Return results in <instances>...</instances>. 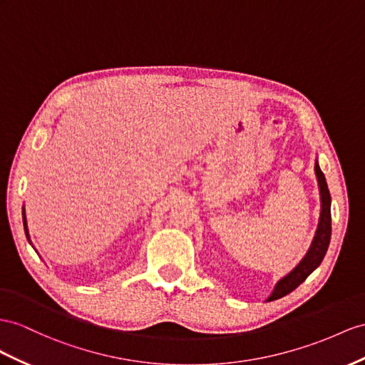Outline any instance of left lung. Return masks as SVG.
Here are the masks:
<instances>
[{
    "mask_svg": "<svg viewBox=\"0 0 365 365\" xmlns=\"http://www.w3.org/2000/svg\"><path fill=\"white\" fill-rule=\"evenodd\" d=\"M316 175H317V183H319V190H321V202H322V210H321V220H319V227H317L314 240L312 244L310 251H308L304 260L299 264L292 273H289L287 277H284L280 282L277 284L273 296L269 297V301H274V299L284 297L285 294L292 293L293 289H296L299 285H301L304 280L310 276L314 269L321 265L322 259L329 250L330 245V237H331V211H330V191L329 186H327L324 173L321 171L319 165L316 163L314 166Z\"/></svg>",
    "mask_w": 365,
    "mask_h": 365,
    "instance_id": "obj_1",
    "label": "left lung"
}]
</instances>
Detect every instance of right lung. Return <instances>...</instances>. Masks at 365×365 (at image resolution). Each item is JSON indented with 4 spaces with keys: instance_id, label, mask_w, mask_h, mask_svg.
Returning a JSON list of instances; mask_svg holds the SVG:
<instances>
[{
    "instance_id": "1",
    "label": "right lung",
    "mask_w": 365,
    "mask_h": 365,
    "mask_svg": "<svg viewBox=\"0 0 365 365\" xmlns=\"http://www.w3.org/2000/svg\"><path fill=\"white\" fill-rule=\"evenodd\" d=\"M23 222H24V231H26V236L29 239V235H27V223H26V216L23 214Z\"/></svg>"
}]
</instances>
